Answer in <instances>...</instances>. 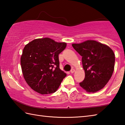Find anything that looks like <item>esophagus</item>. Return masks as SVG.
I'll list each match as a JSON object with an SVG mask.
<instances>
[{
    "label": "esophagus",
    "instance_id": "esophagus-1",
    "mask_svg": "<svg viewBox=\"0 0 125 125\" xmlns=\"http://www.w3.org/2000/svg\"><path fill=\"white\" fill-rule=\"evenodd\" d=\"M74 72H75V70L74 69H71V70H70V73H74Z\"/></svg>",
    "mask_w": 125,
    "mask_h": 125
}]
</instances>
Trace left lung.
Segmentation results:
<instances>
[{"mask_svg": "<svg viewBox=\"0 0 125 125\" xmlns=\"http://www.w3.org/2000/svg\"><path fill=\"white\" fill-rule=\"evenodd\" d=\"M72 46L82 56L85 79L79 83L88 92H96L103 88L112 76L115 55L107 45L94 40H87Z\"/></svg>", "mask_w": 125, "mask_h": 125, "instance_id": "left-lung-1", "label": "left lung"}]
</instances>
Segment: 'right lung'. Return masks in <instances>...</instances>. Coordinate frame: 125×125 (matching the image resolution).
I'll return each mask as SVG.
<instances>
[{
  "label": "right lung",
  "mask_w": 125,
  "mask_h": 125,
  "mask_svg": "<svg viewBox=\"0 0 125 125\" xmlns=\"http://www.w3.org/2000/svg\"><path fill=\"white\" fill-rule=\"evenodd\" d=\"M67 46L49 38L37 39L24 46L22 71L31 88L40 94L55 92L67 74L60 68L58 55Z\"/></svg>",
  "instance_id": "add662e5"
}]
</instances>
